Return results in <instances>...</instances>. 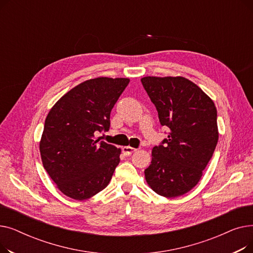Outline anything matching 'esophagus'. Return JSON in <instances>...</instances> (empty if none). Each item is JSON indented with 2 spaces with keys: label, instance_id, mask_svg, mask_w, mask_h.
<instances>
[{
  "label": "esophagus",
  "instance_id": "1",
  "mask_svg": "<svg viewBox=\"0 0 253 253\" xmlns=\"http://www.w3.org/2000/svg\"><path fill=\"white\" fill-rule=\"evenodd\" d=\"M137 150L136 149H134V148H132V147H123L122 148V152H123V154L124 155H126V156H130L132 153H134V152H136Z\"/></svg>",
  "mask_w": 253,
  "mask_h": 253
}]
</instances>
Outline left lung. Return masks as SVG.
<instances>
[{
	"label": "left lung",
	"instance_id": "1",
	"mask_svg": "<svg viewBox=\"0 0 253 253\" xmlns=\"http://www.w3.org/2000/svg\"><path fill=\"white\" fill-rule=\"evenodd\" d=\"M143 88L158 111L168 136L152 151L144 170L150 188L175 198L190 192L201 179L218 140L217 112L212 100L183 77H144Z\"/></svg>",
	"mask_w": 253,
	"mask_h": 253
}]
</instances>
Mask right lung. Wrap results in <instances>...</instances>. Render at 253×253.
Wrapping results in <instances>:
<instances>
[{"label":"right lung","instance_id":"1","mask_svg":"<svg viewBox=\"0 0 253 253\" xmlns=\"http://www.w3.org/2000/svg\"><path fill=\"white\" fill-rule=\"evenodd\" d=\"M129 82L127 78L87 80L48 113L40 153L47 173L65 196L86 200L110 183L121 149L100 141L95 133L110 129L112 109Z\"/></svg>","mask_w":253,"mask_h":253}]
</instances>
